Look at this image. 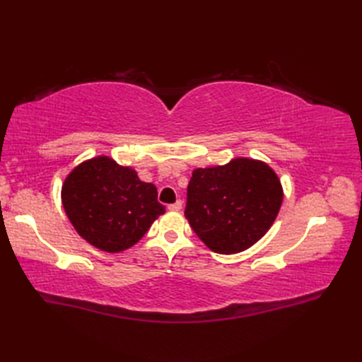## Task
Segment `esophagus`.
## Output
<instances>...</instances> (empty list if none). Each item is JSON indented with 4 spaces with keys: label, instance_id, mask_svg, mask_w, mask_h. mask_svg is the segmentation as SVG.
I'll return each mask as SVG.
<instances>
[{
    "label": "esophagus",
    "instance_id": "1",
    "mask_svg": "<svg viewBox=\"0 0 362 362\" xmlns=\"http://www.w3.org/2000/svg\"><path fill=\"white\" fill-rule=\"evenodd\" d=\"M168 208H169L170 211H180L181 208H182V202H181V201H177L175 204H170Z\"/></svg>",
    "mask_w": 362,
    "mask_h": 362
}]
</instances>
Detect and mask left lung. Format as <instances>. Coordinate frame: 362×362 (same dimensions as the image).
I'll return each mask as SVG.
<instances>
[{"instance_id":"8db88e82","label":"left lung","mask_w":362,"mask_h":362,"mask_svg":"<svg viewBox=\"0 0 362 362\" xmlns=\"http://www.w3.org/2000/svg\"><path fill=\"white\" fill-rule=\"evenodd\" d=\"M282 204L281 182L266 163L235 158L196 169L187 187L185 217L217 254H237L264 235Z\"/></svg>"}]
</instances>
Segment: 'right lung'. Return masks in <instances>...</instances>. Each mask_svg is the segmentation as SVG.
<instances>
[{"label":"right lung","instance_id":"add662e5","mask_svg":"<svg viewBox=\"0 0 362 362\" xmlns=\"http://www.w3.org/2000/svg\"><path fill=\"white\" fill-rule=\"evenodd\" d=\"M62 202L76 233L105 252L136 245L166 211L154 184L140 181L136 170L108 157L76 166L63 184Z\"/></svg>","mask_w":362,"mask_h":362}]
</instances>
